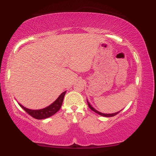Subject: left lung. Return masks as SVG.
I'll return each mask as SVG.
<instances>
[{
    "label": "left lung",
    "instance_id": "left-lung-1",
    "mask_svg": "<svg viewBox=\"0 0 156 156\" xmlns=\"http://www.w3.org/2000/svg\"><path fill=\"white\" fill-rule=\"evenodd\" d=\"M87 103H88V105H89V108H90L91 110H92L93 112H95V113H97V114H100V115H101V116H103V117H114V116L117 115V114H118V113H119V112H117V113H114V114H103V113H101V112H98V111H97V110H95V109H94V108H93V107L92 106V105H91L90 104H89L88 101H87Z\"/></svg>",
    "mask_w": 156,
    "mask_h": 156
}]
</instances>
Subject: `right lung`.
Wrapping results in <instances>:
<instances>
[{
  "label": "right lung",
  "instance_id": "right-lung-1",
  "mask_svg": "<svg viewBox=\"0 0 156 156\" xmlns=\"http://www.w3.org/2000/svg\"><path fill=\"white\" fill-rule=\"evenodd\" d=\"M65 93L66 92L62 93V94H60V96L57 98L56 101L53 102L51 105H49V106L46 107V108H44L39 109V110H31V109L26 108V107L23 106V105L20 104V106L22 107L29 115H31L32 117L35 118V119H45V118L50 117H51V116H53V114H55V113L61 108L62 103H63L64 97L65 95Z\"/></svg>",
  "mask_w": 156,
  "mask_h": 156
}]
</instances>
